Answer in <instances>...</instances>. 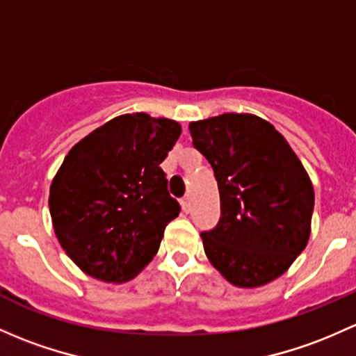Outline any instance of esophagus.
<instances>
[{"instance_id":"34e87169","label":"esophagus","mask_w":356,"mask_h":356,"mask_svg":"<svg viewBox=\"0 0 356 356\" xmlns=\"http://www.w3.org/2000/svg\"><path fill=\"white\" fill-rule=\"evenodd\" d=\"M181 207H182V209H184L186 213L189 211V209H191V197L189 196L182 197V200H181Z\"/></svg>"}]
</instances>
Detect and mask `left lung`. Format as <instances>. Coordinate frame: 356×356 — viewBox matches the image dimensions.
I'll list each match as a JSON object with an SVG mask.
<instances>
[{"mask_svg":"<svg viewBox=\"0 0 356 356\" xmlns=\"http://www.w3.org/2000/svg\"><path fill=\"white\" fill-rule=\"evenodd\" d=\"M220 191L222 216L203 232L209 263L232 285L263 286L282 276L310 237L314 188L282 133L254 114L189 124Z\"/></svg>","mask_w":356,"mask_h":356,"instance_id":"1","label":"left lung"}]
</instances>
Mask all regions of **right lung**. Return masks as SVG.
I'll use <instances>...</instances> for the list:
<instances>
[{"mask_svg":"<svg viewBox=\"0 0 356 356\" xmlns=\"http://www.w3.org/2000/svg\"><path fill=\"white\" fill-rule=\"evenodd\" d=\"M181 131L172 119L122 114L65 156L51 184L52 227L88 276L124 283L153 259L167 223L181 211L160 168Z\"/></svg>","mask_w":356,"mask_h":356,"instance_id":"add662e5","label":"right lung"}]
</instances>
